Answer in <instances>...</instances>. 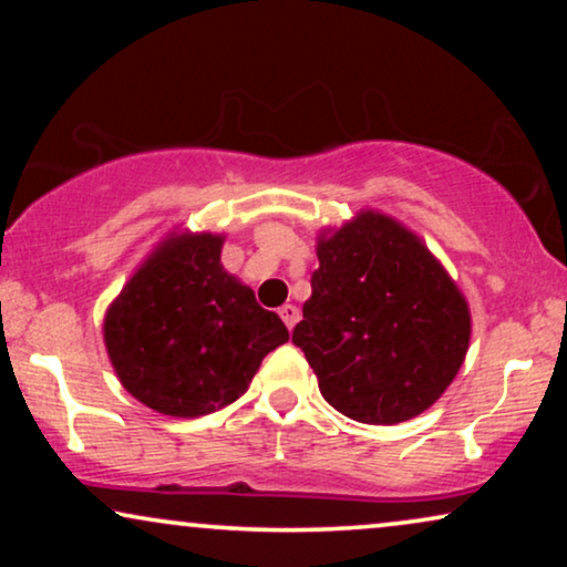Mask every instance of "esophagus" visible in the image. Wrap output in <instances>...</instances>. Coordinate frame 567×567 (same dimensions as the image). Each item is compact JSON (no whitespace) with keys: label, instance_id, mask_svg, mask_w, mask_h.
Here are the masks:
<instances>
[{"label":"esophagus","instance_id":"34e87169","mask_svg":"<svg viewBox=\"0 0 567 567\" xmlns=\"http://www.w3.org/2000/svg\"><path fill=\"white\" fill-rule=\"evenodd\" d=\"M278 315H281V320L286 322V328H289V330L299 322V309L293 305H284L281 309H278Z\"/></svg>","mask_w":567,"mask_h":567}]
</instances>
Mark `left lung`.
I'll use <instances>...</instances> for the list:
<instances>
[{
	"label": "left lung",
	"mask_w": 567,
	"mask_h": 567,
	"mask_svg": "<svg viewBox=\"0 0 567 567\" xmlns=\"http://www.w3.org/2000/svg\"><path fill=\"white\" fill-rule=\"evenodd\" d=\"M312 297L293 346L322 398L359 423L421 415L460 371L470 346L467 301L421 239L363 212L317 245Z\"/></svg>",
	"instance_id": "1"
}]
</instances>
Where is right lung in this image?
<instances>
[{
	"mask_svg": "<svg viewBox=\"0 0 567 567\" xmlns=\"http://www.w3.org/2000/svg\"><path fill=\"white\" fill-rule=\"evenodd\" d=\"M219 255L221 237L167 239L107 309L115 374L157 413L198 417L229 405L289 340L281 317L262 309Z\"/></svg>",
	"mask_w": 567,
	"mask_h": 567,
	"instance_id": "add662e5",
	"label": "right lung"
}]
</instances>
